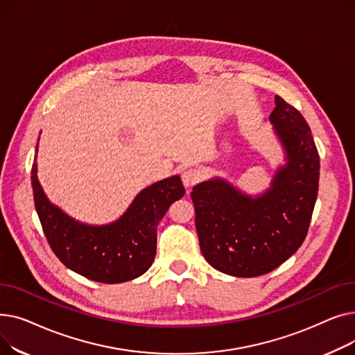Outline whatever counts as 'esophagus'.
I'll list each match as a JSON object with an SVG mask.
<instances>
[{
  "mask_svg": "<svg viewBox=\"0 0 355 355\" xmlns=\"http://www.w3.org/2000/svg\"><path fill=\"white\" fill-rule=\"evenodd\" d=\"M201 178V171L200 168H189L185 170L182 174V182L185 187H193L196 182H198Z\"/></svg>",
  "mask_w": 355,
  "mask_h": 355,
  "instance_id": "1",
  "label": "esophagus"
}]
</instances>
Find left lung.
<instances>
[{
    "label": "left lung",
    "instance_id": "1",
    "mask_svg": "<svg viewBox=\"0 0 355 355\" xmlns=\"http://www.w3.org/2000/svg\"><path fill=\"white\" fill-rule=\"evenodd\" d=\"M269 116L285 164L270 187L249 196L213 177L193 187L196 229L207 262L226 275L254 277L281 266L301 248L318 196L320 155L300 110L275 98Z\"/></svg>",
    "mask_w": 355,
    "mask_h": 355
}]
</instances>
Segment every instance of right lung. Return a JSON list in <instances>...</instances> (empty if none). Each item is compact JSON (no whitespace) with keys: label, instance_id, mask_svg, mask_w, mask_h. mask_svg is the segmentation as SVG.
<instances>
[{"label":"right lung","instance_id":"1","mask_svg":"<svg viewBox=\"0 0 355 355\" xmlns=\"http://www.w3.org/2000/svg\"><path fill=\"white\" fill-rule=\"evenodd\" d=\"M39 144L35 145V158ZM34 204L54 254L70 270L102 284H121L144 275L157 253V227L184 194L180 175L164 178L138 193L126 211L107 225H86L53 204L31 168Z\"/></svg>","mask_w":355,"mask_h":355}]
</instances>
